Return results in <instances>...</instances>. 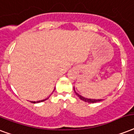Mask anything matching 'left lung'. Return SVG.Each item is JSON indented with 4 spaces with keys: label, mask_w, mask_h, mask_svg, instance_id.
<instances>
[{
    "label": "left lung",
    "mask_w": 134,
    "mask_h": 134,
    "mask_svg": "<svg viewBox=\"0 0 134 134\" xmlns=\"http://www.w3.org/2000/svg\"><path fill=\"white\" fill-rule=\"evenodd\" d=\"M74 92L76 93V96L81 99V100H82L84 102H86V103H98V102H100V101L103 100V99H93V98H85V97L82 96H81L79 93H77L76 91H75V90H74Z\"/></svg>",
    "instance_id": "1"
}]
</instances>
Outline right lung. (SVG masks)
<instances>
[{"label": "right lung", "instance_id": "obj_1", "mask_svg": "<svg viewBox=\"0 0 134 134\" xmlns=\"http://www.w3.org/2000/svg\"><path fill=\"white\" fill-rule=\"evenodd\" d=\"M50 97V96H49ZM49 97H48L47 98H45L43 99V100H38V101H30V102H31V103H41V102H43V101L46 100L47 99L49 98Z\"/></svg>", "mask_w": 134, "mask_h": 134}]
</instances>
